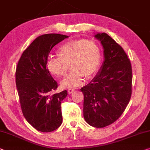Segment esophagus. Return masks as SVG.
Here are the masks:
<instances>
[{"instance_id": "34e87169", "label": "esophagus", "mask_w": 150, "mask_h": 150, "mask_svg": "<svg viewBox=\"0 0 150 150\" xmlns=\"http://www.w3.org/2000/svg\"><path fill=\"white\" fill-rule=\"evenodd\" d=\"M75 91H76V89L74 88H69L68 89V93H70V94H72V93H74V92Z\"/></svg>"}]
</instances>
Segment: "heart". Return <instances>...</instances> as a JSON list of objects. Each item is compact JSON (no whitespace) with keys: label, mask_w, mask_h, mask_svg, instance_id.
<instances>
[{"label":"heart","mask_w":150,"mask_h":150,"mask_svg":"<svg viewBox=\"0 0 150 150\" xmlns=\"http://www.w3.org/2000/svg\"><path fill=\"white\" fill-rule=\"evenodd\" d=\"M56 54L58 57H49L46 66L52 74L63 76L70 64L72 70L61 82L63 87H76L82 84L84 77L93 78L101 62L100 47L91 40L68 41L59 46Z\"/></svg>","instance_id":"heart-1"}]
</instances>
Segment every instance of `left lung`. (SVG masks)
<instances>
[{"instance_id":"left-lung-1","label":"left lung","mask_w":150,"mask_h":150,"mask_svg":"<svg viewBox=\"0 0 150 150\" xmlns=\"http://www.w3.org/2000/svg\"><path fill=\"white\" fill-rule=\"evenodd\" d=\"M104 50V62L91 82L80 89L84 94V118L94 127L114 123L129 102L132 69L127 55L105 33H96Z\"/></svg>"}]
</instances>
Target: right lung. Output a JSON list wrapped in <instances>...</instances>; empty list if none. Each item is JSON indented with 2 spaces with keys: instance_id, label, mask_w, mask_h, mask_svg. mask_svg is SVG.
I'll return each instance as SVG.
<instances>
[{
  "instance_id": "right-lung-1",
  "label": "right lung",
  "mask_w": 150,
  "mask_h": 150,
  "mask_svg": "<svg viewBox=\"0 0 150 150\" xmlns=\"http://www.w3.org/2000/svg\"><path fill=\"white\" fill-rule=\"evenodd\" d=\"M68 38L56 33L39 36L23 53L16 69V85L23 114L30 125L41 132L56 130L62 123L61 102L68 92L54 93L57 83L46 63L53 47Z\"/></svg>"
}]
</instances>
